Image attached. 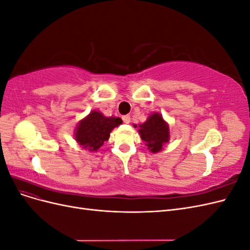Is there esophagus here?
Instances as JSON below:
<instances>
[{
  "label": "esophagus",
  "mask_w": 250,
  "mask_h": 250,
  "mask_svg": "<svg viewBox=\"0 0 250 250\" xmlns=\"http://www.w3.org/2000/svg\"><path fill=\"white\" fill-rule=\"evenodd\" d=\"M122 119H123L125 124H129V123H130V116H128V115H127V116H124Z\"/></svg>",
  "instance_id": "34e87169"
}]
</instances>
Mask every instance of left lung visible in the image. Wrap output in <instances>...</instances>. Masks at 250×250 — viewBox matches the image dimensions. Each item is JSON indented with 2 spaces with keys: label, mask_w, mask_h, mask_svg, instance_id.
<instances>
[{
  "label": "left lung",
  "mask_w": 250,
  "mask_h": 250,
  "mask_svg": "<svg viewBox=\"0 0 250 250\" xmlns=\"http://www.w3.org/2000/svg\"><path fill=\"white\" fill-rule=\"evenodd\" d=\"M138 126L134 125V128ZM139 134L152 153L161 152L170 141V128L160 112H152L143 124L139 125Z\"/></svg>",
  "instance_id": "1"
}]
</instances>
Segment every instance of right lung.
Wrapping results in <instances>:
<instances>
[{"label":"right lung","instance_id":"add662e5","mask_svg":"<svg viewBox=\"0 0 250 250\" xmlns=\"http://www.w3.org/2000/svg\"><path fill=\"white\" fill-rule=\"evenodd\" d=\"M123 123L116 117H105L99 110H92L79 121L75 128L74 137L83 149L89 152H97L104 142L108 141L113 128Z\"/></svg>","mask_w":250,"mask_h":250}]
</instances>
